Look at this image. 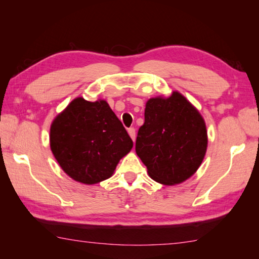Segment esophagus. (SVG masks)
<instances>
[{"instance_id": "esophagus-1", "label": "esophagus", "mask_w": 259, "mask_h": 259, "mask_svg": "<svg viewBox=\"0 0 259 259\" xmlns=\"http://www.w3.org/2000/svg\"><path fill=\"white\" fill-rule=\"evenodd\" d=\"M128 134H129V136L131 137V139H133L134 141L136 140V130L134 129V128H129L128 129Z\"/></svg>"}]
</instances>
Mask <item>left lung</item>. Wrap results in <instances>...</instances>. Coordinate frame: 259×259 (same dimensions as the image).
Here are the masks:
<instances>
[{"label": "left lung", "mask_w": 259, "mask_h": 259, "mask_svg": "<svg viewBox=\"0 0 259 259\" xmlns=\"http://www.w3.org/2000/svg\"><path fill=\"white\" fill-rule=\"evenodd\" d=\"M207 147L205 120L179 91L146 102L136 152L151 179L164 186L184 183L200 167Z\"/></svg>", "instance_id": "1"}]
</instances>
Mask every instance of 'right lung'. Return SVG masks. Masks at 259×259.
Segmentation results:
<instances>
[{"label":"right lung","instance_id":"add662e5","mask_svg":"<svg viewBox=\"0 0 259 259\" xmlns=\"http://www.w3.org/2000/svg\"><path fill=\"white\" fill-rule=\"evenodd\" d=\"M133 147L121 121L103 99H73L50 126V148L59 166L83 185L111 177Z\"/></svg>","mask_w":259,"mask_h":259}]
</instances>
